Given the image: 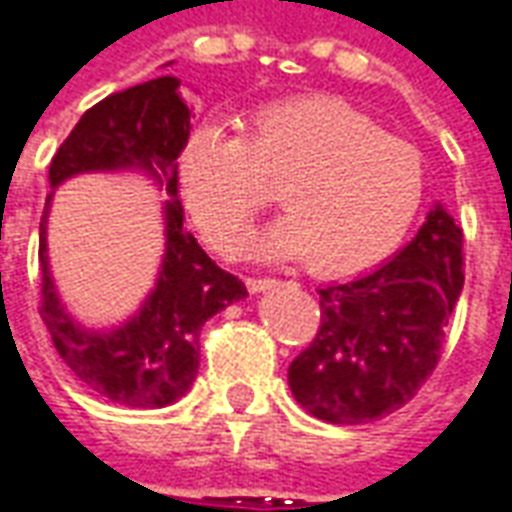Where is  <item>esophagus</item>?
I'll return each instance as SVG.
<instances>
[{
  "label": "esophagus",
  "mask_w": 512,
  "mask_h": 512,
  "mask_svg": "<svg viewBox=\"0 0 512 512\" xmlns=\"http://www.w3.org/2000/svg\"><path fill=\"white\" fill-rule=\"evenodd\" d=\"M277 285V279L271 277H249L246 279V288L252 290V293H263V290H271Z\"/></svg>",
  "instance_id": "1"
}]
</instances>
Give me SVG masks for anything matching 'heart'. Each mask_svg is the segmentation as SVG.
Listing matches in <instances>:
<instances>
[{
	"mask_svg": "<svg viewBox=\"0 0 512 512\" xmlns=\"http://www.w3.org/2000/svg\"><path fill=\"white\" fill-rule=\"evenodd\" d=\"M178 178L200 233L224 255L241 246L279 191L288 213L252 252L310 257L321 274H354L392 255L425 200L417 147L334 98L263 106L244 136L213 126L191 131Z\"/></svg>",
	"mask_w": 512,
	"mask_h": 512,
	"instance_id": "1",
	"label": "heart"
}]
</instances>
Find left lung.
Segmentation results:
<instances>
[{"mask_svg": "<svg viewBox=\"0 0 512 512\" xmlns=\"http://www.w3.org/2000/svg\"><path fill=\"white\" fill-rule=\"evenodd\" d=\"M461 290L463 233L436 202L395 257L318 288V334L288 367L293 397L332 425H362L403 408L439 365Z\"/></svg>", "mask_w": 512, "mask_h": 512, "instance_id": "8db88e82", "label": "left lung"}]
</instances>
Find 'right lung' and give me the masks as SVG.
<instances>
[{"instance_id": "right-lung-1", "label": "right lung", "mask_w": 512, "mask_h": 512, "mask_svg": "<svg viewBox=\"0 0 512 512\" xmlns=\"http://www.w3.org/2000/svg\"><path fill=\"white\" fill-rule=\"evenodd\" d=\"M189 131L191 106L180 82L158 76L87 109L51 158V189L82 172H142L167 189L156 288L115 329H87L65 310L46 255L54 194L40 219V318L62 362L120 406L164 408L186 395L200 367L202 323L246 296L244 282L216 266L183 224L178 156Z\"/></svg>"}]
</instances>
